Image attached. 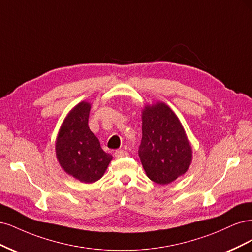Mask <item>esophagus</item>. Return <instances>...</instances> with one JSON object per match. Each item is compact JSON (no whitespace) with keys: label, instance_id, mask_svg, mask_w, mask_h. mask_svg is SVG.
I'll use <instances>...</instances> for the list:
<instances>
[{"label":"esophagus","instance_id":"34e87169","mask_svg":"<svg viewBox=\"0 0 252 252\" xmlns=\"http://www.w3.org/2000/svg\"><path fill=\"white\" fill-rule=\"evenodd\" d=\"M128 155V153L126 151L124 150H118L115 152V157L116 158H123V157H126Z\"/></svg>","mask_w":252,"mask_h":252}]
</instances>
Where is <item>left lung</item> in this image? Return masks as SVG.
Here are the masks:
<instances>
[{"instance_id":"left-lung-1","label":"left lung","mask_w":252,"mask_h":252,"mask_svg":"<svg viewBox=\"0 0 252 252\" xmlns=\"http://www.w3.org/2000/svg\"><path fill=\"white\" fill-rule=\"evenodd\" d=\"M138 154L145 174L165 185L184 175L191 163L192 151L179 118L164 102L142 110V139Z\"/></svg>"}]
</instances>
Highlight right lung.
I'll list each match as a JSON object with an SVG mask.
<instances>
[{
    "label": "right lung",
    "instance_id": "add662e5",
    "mask_svg": "<svg viewBox=\"0 0 252 252\" xmlns=\"http://www.w3.org/2000/svg\"><path fill=\"white\" fill-rule=\"evenodd\" d=\"M91 104L79 102L73 108L60 128L55 152L62 168L68 175L84 183L99 180L112 160L97 138L89 128Z\"/></svg>",
    "mask_w": 252,
    "mask_h": 252
}]
</instances>
